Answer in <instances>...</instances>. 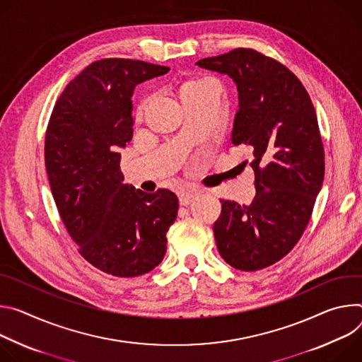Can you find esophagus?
Here are the masks:
<instances>
[{
    "mask_svg": "<svg viewBox=\"0 0 362 362\" xmlns=\"http://www.w3.org/2000/svg\"><path fill=\"white\" fill-rule=\"evenodd\" d=\"M199 189H197V188H184L182 191H180L178 192V198H180V204L181 206H188L192 199L197 197V195H199Z\"/></svg>",
    "mask_w": 362,
    "mask_h": 362,
    "instance_id": "34e87169",
    "label": "esophagus"
}]
</instances>
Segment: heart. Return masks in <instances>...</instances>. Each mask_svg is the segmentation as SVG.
Here are the masks:
<instances>
[{
    "instance_id": "b5f03b06",
    "label": "heart",
    "mask_w": 362,
    "mask_h": 362,
    "mask_svg": "<svg viewBox=\"0 0 362 362\" xmlns=\"http://www.w3.org/2000/svg\"><path fill=\"white\" fill-rule=\"evenodd\" d=\"M206 85H214L216 86V82L211 78V77H195V78H191V80H187V82L181 86L180 89V95L188 92V90H192V89H197V88H202V86H206Z\"/></svg>"
}]
</instances>
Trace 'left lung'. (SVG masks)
Here are the masks:
<instances>
[{"label":"left lung","mask_w":362,"mask_h":362,"mask_svg":"<svg viewBox=\"0 0 362 362\" xmlns=\"http://www.w3.org/2000/svg\"><path fill=\"white\" fill-rule=\"evenodd\" d=\"M195 64L234 80L238 109L231 142L253 152L256 195L250 206L220 199L221 214L213 226L217 249L237 270H260L299 242L322 187L325 152L315 107L286 66L253 49Z\"/></svg>","instance_id":"obj_1"}]
</instances>
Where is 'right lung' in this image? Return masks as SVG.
<instances>
[{
	"label": "right lung",
	"mask_w": 362,
	"mask_h": 362,
	"mask_svg": "<svg viewBox=\"0 0 362 362\" xmlns=\"http://www.w3.org/2000/svg\"><path fill=\"white\" fill-rule=\"evenodd\" d=\"M168 70L131 59L93 62L66 86L47 125L46 170L59 214L78 253L112 276H141L163 262L178 214L173 191L122 182L117 152L132 139L135 86Z\"/></svg>",
	"instance_id": "obj_1"
}]
</instances>
